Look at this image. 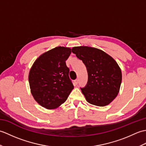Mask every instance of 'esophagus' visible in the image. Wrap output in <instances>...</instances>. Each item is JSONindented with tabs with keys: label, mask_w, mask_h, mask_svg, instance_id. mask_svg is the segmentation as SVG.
<instances>
[{
	"label": "esophagus",
	"mask_w": 146,
	"mask_h": 146,
	"mask_svg": "<svg viewBox=\"0 0 146 146\" xmlns=\"http://www.w3.org/2000/svg\"><path fill=\"white\" fill-rule=\"evenodd\" d=\"M78 81H79V80H78V78H77V79H76L75 80V83H76V84L77 85V84H78Z\"/></svg>",
	"instance_id": "esophagus-1"
}]
</instances>
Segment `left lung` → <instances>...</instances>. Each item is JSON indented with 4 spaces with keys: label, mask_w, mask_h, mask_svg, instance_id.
<instances>
[{
    "label": "left lung",
    "mask_w": 146,
    "mask_h": 146,
    "mask_svg": "<svg viewBox=\"0 0 146 146\" xmlns=\"http://www.w3.org/2000/svg\"><path fill=\"white\" fill-rule=\"evenodd\" d=\"M71 51L82 60L87 70V83L81 88L86 101L99 107L109 104L117 97L122 82V72L117 62L97 48L78 46Z\"/></svg>",
    "instance_id": "left-lung-1"
}]
</instances>
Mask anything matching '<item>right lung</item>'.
Listing matches in <instances>:
<instances>
[{
  "label": "right lung",
  "mask_w": 146,
  "mask_h": 146,
  "mask_svg": "<svg viewBox=\"0 0 146 146\" xmlns=\"http://www.w3.org/2000/svg\"><path fill=\"white\" fill-rule=\"evenodd\" d=\"M70 48L58 46L41 54L31 68V92L38 103L48 109H54L67 100L74 86L69 77L66 60Z\"/></svg>",
  "instance_id": "obj_1"
}]
</instances>
